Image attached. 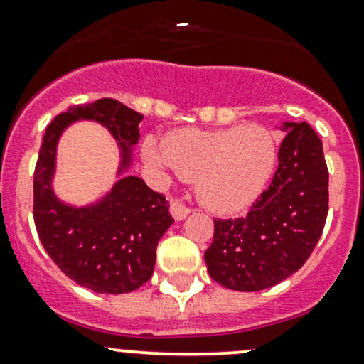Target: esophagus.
<instances>
[{"label": "esophagus", "mask_w": 364, "mask_h": 364, "mask_svg": "<svg viewBox=\"0 0 364 364\" xmlns=\"http://www.w3.org/2000/svg\"><path fill=\"white\" fill-rule=\"evenodd\" d=\"M171 214H172V218H174V220L181 221V220H185L186 216H188L190 209L186 208V205L183 204V202L172 200L171 202Z\"/></svg>", "instance_id": "obj_1"}]
</instances>
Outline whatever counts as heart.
Listing matches in <instances>:
<instances>
[{"mask_svg":"<svg viewBox=\"0 0 364 364\" xmlns=\"http://www.w3.org/2000/svg\"><path fill=\"white\" fill-rule=\"evenodd\" d=\"M148 164L197 181V193L218 213L250 208L263 193L277 166V139L263 125L181 129L164 139L143 141Z\"/></svg>","mask_w":364,"mask_h":364,"instance_id":"heart-1","label":"heart"}]
</instances>
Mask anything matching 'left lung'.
I'll return each mask as SVG.
<instances>
[{
	"label": "left lung",
	"instance_id": "obj_1",
	"mask_svg": "<svg viewBox=\"0 0 364 364\" xmlns=\"http://www.w3.org/2000/svg\"><path fill=\"white\" fill-rule=\"evenodd\" d=\"M272 183L235 220H214L208 272L235 291L272 288L304 267L328 216L323 143L307 122H284Z\"/></svg>",
	"mask_w": 364,
	"mask_h": 364
}]
</instances>
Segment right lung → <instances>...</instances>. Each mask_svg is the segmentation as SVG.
<instances>
[{"label":"right lung","mask_w":364,"mask_h":364,"mask_svg":"<svg viewBox=\"0 0 364 364\" xmlns=\"http://www.w3.org/2000/svg\"><path fill=\"white\" fill-rule=\"evenodd\" d=\"M92 120L105 125L120 146L118 174L132 162L143 114L105 97L73 106L48 124L34 169V225L45 251L76 284L95 293H131L150 281L156 244L172 225L169 202L137 176H122L101 200L85 208L53 193L57 143L68 125Z\"/></svg>","instance_id":"1"}]
</instances>
